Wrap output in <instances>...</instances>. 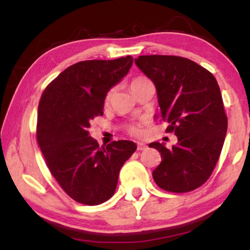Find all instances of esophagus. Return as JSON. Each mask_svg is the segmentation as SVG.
I'll return each instance as SVG.
<instances>
[{
    "mask_svg": "<svg viewBox=\"0 0 250 250\" xmlns=\"http://www.w3.org/2000/svg\"><path fill=\"white\" fill-rule=\"evenodd\" d=\"M146 148V146L145 145V143L138 142V150H145Z\"/></svg>",
    "mask_w": 250,
    "mask_h": 250,
    "instance_id": "obj_1",
    "label": "esophagus"
}]
</instances>
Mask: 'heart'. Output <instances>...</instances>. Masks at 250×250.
<instances>
[{
	"instance_id": "b5f03b06",
	"label": "heart",
	"mask_w": 250,
	"mask_h": 250,
	"mask_svg": "<svg viewBox=\"0 0 250 250\" xmlns=\"http://www.w3.org/2000/svg\"><path fill=\"white\" fill-rule=\"evenodd\" d=\"M146 82H149L148 78H146V77H136V78H134V80L131 82L132 91H134L136 87H139L140 85L146 83ZM112 94H114V88H110V90H109L107 93H105V97H104L105 104H109V102H110L111 98H112ZM127 132L133 136H141L143 134L142 126H141V124H140V123H138V124L128 125L127 126Z\"/></svg>"
}]
</instances>
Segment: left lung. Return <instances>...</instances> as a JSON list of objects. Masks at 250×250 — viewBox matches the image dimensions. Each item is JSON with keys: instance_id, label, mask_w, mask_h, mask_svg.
I'll return each mask as SVG.
<instances>
[{"instance_id": "left-lung-1", "label": "left lung", "mask_w": 250, "mask_h": 250, "mask_svg": "<svg viewBox=\"0 0 250 250\" xmlns=\"http://www.w3.org/2000/svg\"><path fill=\"white\" fill-rule=\"evenodd\" d=\"M135 64L155 84L162 119L168 123L166 132L177 136L170 149L149 145L162 155L153 180L169 192L197 189L213 173L227 135L220 86L210 71L187 58L140 56Z\"/></svg>"}]
</instances>
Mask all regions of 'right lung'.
<instances>
[{"mask_svg": "<svg viewBox=\"0 0 250 250\" xmlns=\"http://www.w3.org/2000/svg\"><path fill=\"white\" fill-rule=\"evenodd\" d=\"M132 63L131 56L81 61L54 78L41 97L37 142L51 174L80 204L94 206L111 198L119 170L136 150L126 140L99 146L88 132L92 119L104 115L105 93Z\"/></svg>", "mask_w": 250, "mask_h": 250, "instance_id": "right-lung-1", "label": "right lung"}]
</instances>
